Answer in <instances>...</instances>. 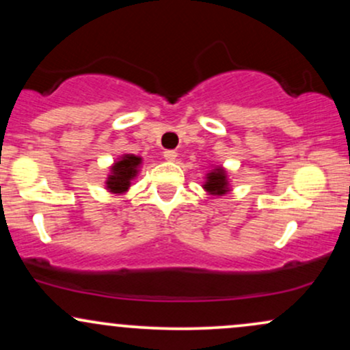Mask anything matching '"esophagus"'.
<instances>
[{
    "label": "esophagus",
    "instance_id": "34e87169",
    "mask_svg": "<svg viewBox=\"0 0 350 350\" xmlns=\"http://www.w3.org/2000/svg\"><path fill=\"white\" fill-rule=\"evenodd\" d=\"M164 159H167V161H174L176 158H178V152H176L174 150H166L163 152Z\"/></svg>",
    "mask_w": 350,
    "mask_h": 350
}]
</instances>
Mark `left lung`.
<instances>
[{
    "label": "left lung",
    "mask_w": 350,
    "mask_h": 350,
    "mask_svg": "<svg viewBox=\"0 0 350 350\" xmlns=\"http://www.w3.org/2000/svg\"><path fill=\"white\" fill-rule=\"evenodd\" d=\"M204 187H206L211 194H217V196L226 194V192L228 191L227 176H226V172H224L222 167H217V170L208 172L207 183Z\"/></svg>",
    "instance_id": "1"
}]
</instances>
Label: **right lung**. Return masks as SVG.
Masks as SVG:
<instances>
[{
    "mask_svg": "<svg viewBox=\"0 0 350 350\" xmlns=\"http://www.w3.org/2000/svg\"><path fill=\"white\" fill-rule=\"evenodd\" d=\"M142 158L135 154H124L115 166L111 167V174L107 180V187L111 192H124L130 187V180L135 178L138 172V166Z\"/></svg>",
    "mask_w": 350,
    "mask_h": 350,
    "instance_id": "1",
    "label": "right lung"
}]
</instances>
